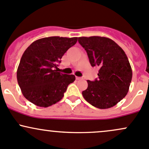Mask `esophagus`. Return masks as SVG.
Returning a JSON list of instances; mask_svg holds the SVG:
<instances>
[{
    "label": "esophagus",
    "mask_w": 149,
    "mask_h": 149,
    "mask_svg": "<svg viewBox=\"0 0 149 149\" xmlns=\"http://www.w3.org/2000/svg\"><path fill=\"white\" fill-rule=\"evenodd\" d=\"M76 79H77V80H80V79H82V78L79 77H76Z\"/></svg>",
    "instance_id": "esophagus-1"
}]
</instances>
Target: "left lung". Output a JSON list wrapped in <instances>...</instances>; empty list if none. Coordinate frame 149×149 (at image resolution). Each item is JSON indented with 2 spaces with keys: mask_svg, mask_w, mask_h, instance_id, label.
Returning <instances> with one entry per match:
<instances>
[{
  "mask_svg": "<svg viewBox=\"0 0 149 149\" xmlns=\"http://www.w3.org/2000/svg\"><path fill=\"white\" fill-rule=\"evenodd\" d=\"M79 44L87 52L92 67L100 68L98 79L87 80L82 92L84 100L99 109L111 108L127 94L132 79V70L121 47L105 37H80Z\"/></svg>",
  "mask_w": 149,
  "mask_h": 149,
  "instance_id": "1",
  "label": "left lung"
}]
</instances>
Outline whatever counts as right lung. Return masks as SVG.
<instances>
[{
  "mask_svg": "<svg viewBox=\"0 0 149 149\" xmlns=\"http://www.w3.org/2000/svg\"><path fill=\"white\" fill-rule=\"evenodd\" d=\"M77 38L54 36L34 41L22 55L17 70V79L23 96L35 105L48 107L58 102L74 74L58 72L64 54L74 45Z\"/></svg>",
  "mask_w": 149,
  "mask_h": 149,
  "instance_id": "1",
  "label": "right lung"
}]
</instances>
